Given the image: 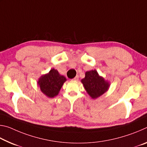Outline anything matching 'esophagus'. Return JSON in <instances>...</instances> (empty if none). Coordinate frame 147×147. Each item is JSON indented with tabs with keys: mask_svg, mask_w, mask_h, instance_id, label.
Instances as JSON below:
<instances>
[{
	"mask_svg": "<svg viewBox=\"0 0 147 147\" xmlns=\"http://www.w3.org/2000/svg\"><path fill=\"white\" fill-rule=\"evenodd\" d=\"M78 79H79L78 75H76L73 80H78Z\"/></svg>",
	"mask_w": 147,
	"mask_h": 147,
	"instance_id": "34e87169",
	"label": "esophagus"
}]
</instances>
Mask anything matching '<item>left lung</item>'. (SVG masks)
<instances>
[{
    "label": "left lung",
    "mask_w": 147,
    "mask_h": 147,
    "mask_svg": "<svg viewBox=\"0 0 147 147\" xmlns=\"http://www.w3.org/2000/svg\"><path fill=\"white\" fill-rule=\"evenodd\" d=\"M84 88L92 98H96L104 94L109 86L108 82L98 75L96 70L87 71L85 78L82 80Z\"/></svg>",
    "instance_id": "left-lung-1"
}]
</instances>
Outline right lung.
I'll list each match as a JSON object with an SVG mask.
<instances>
[{
  "label": "right lung",
  "mask_w": 147,
  "mask_h": 147,
  "mask_svg": "<svg viewBox=\"0 0 147 147\" xmlns=\"http://www.w3.org/2000/svg\"><path fill=\"white\" fill-rule=\"evenodd\" d=\"M66 78L59 74L54 69H51L49 73L42 76L38 81V85L41 91L50 98H53L58 94Z\"/></svg>",
  "instance_id": "right-lung-1"
}]
</instances>
